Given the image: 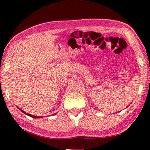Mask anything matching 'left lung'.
I'll list each match as a JSON object with an SVG mask.
<instances>
[{"mask_svg": "<svg viewBox=\"0 0 150 150\" xmlns=\"http://www.w3.org/2000/svg\"><path fill=\"white\" fill-rule=\"evenodd\" d=\"M127 107H128V106H127ZM127 107H126V108H127Z\"/></svg>", "mask_w": 150, "mask_h": 150, "instance_id": "obj_1", "label": "left lung"}]
</instances>
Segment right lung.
I'll return each mask as SVG.
<instances>
[{"label":"right lung","mask_w":150,"mask_h":150,"mask_svg":"<svg viewBox=\"0 0 150 150\" xmlns=\"http://www.w3.org/2000/svg\"><path fill=\"white\" fill-rule=\"evenodd\" d=\"M17 108H18L19 109V110H21L22 112H23V113H24L25 114V115H28V116H30V117H32V118H42L43 117V116H34V115H30V114H28V113H26V112H25V111H24L23 110H22V109L21 108H20L19 107H18V106H17ZM54 115H56V113H55V114H54Z\"/></svg>","instance_id":"add662e5"}]
</instances>
